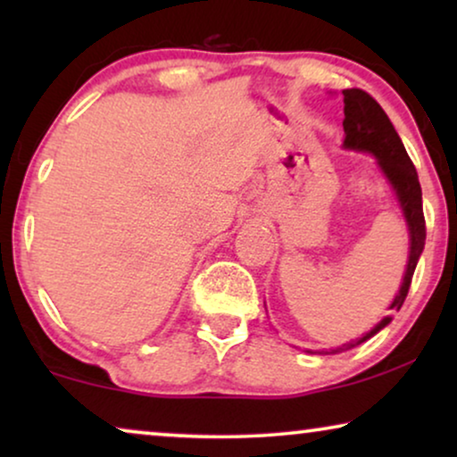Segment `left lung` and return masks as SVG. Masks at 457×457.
I'll return each instance as SVG.
<instances>
[{
    "mask_svg": "<svg viewBox=\"0 0 457 457\" xmlns=\"http://www.w3.org/2000/svg\"><path fill=\"white\" fill-rule=\"evenodd\" d=\"M343 104H345V120H343V130H345V141L343 147L358 149V152L370 154L377 160V164L383 174L389 180L393 191H395L397 202L402 205L405 222H408L410 230V258L408 268H405L403 283L399 287V293L393 299L389 310L399 312L405 297H408L411 277H414L418 258H420L424 249V239H427V224H424V212H422V189L418 183L416 168L411 164L408 152H405L402 139L393 129L389 116L380 108L377 99L368 96L361 89H345L343 91ZM391 322V316H386L374 327L370 333L360 337L358 341L345 343V345L330 349V353L347 352L366 339H370L385 328ZM312 353V352H310Z\"/></svg>",
    "mask_w": 457,
    "mask_h": 457,
    "instance_id": "left-lung-1",
    "label": "left lung"
}]
</instances>
